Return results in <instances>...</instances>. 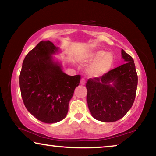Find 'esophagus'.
Segmentation results:
<instances>
[{
    "mask_svg": "<svg viewBox=\"0 0 156 156\" xmlns=\"http://www.w3.org/2000/svg\"><path fill=\"white\" fill-rule=\"evenodd\" d=\"M80 84L82 85H84L85 84V78H83L82 79H81L80 80Z\"/></svg>",
    "mask_w": 156,
    "mask_h": 156,
    "instance_id": "34e87169",
    "label": "esophagus"
}]
</instances>
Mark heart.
I'll use <instances>...</instances> for the list:
<instances>
[{
  "label": "heart",
  "instance_id": "heart-1",
  "mask_svg": "<svg viewBox=\"0 0 156 156\" xmlns=\"http://www.w3.org/2000/svg\"><path fill=\"white\" fill-rule=\"evenodd\" d=\"M87 61H95L89 69V73L94 76H100L108 72L113 65V57L103 51H97L88 53L85 57Z\"/></svg>",
  "mask_w": 156,
  "mask_h": 156
}]
</instances>
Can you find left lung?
Masks as SVG:
<instances>
[{"label": "left lung", "mask_w": 156, "mask_h": 156, "mask_svg": "<svg viewBox=\"0 0 156 156\" xmlns=\"http://www.w3.org/2000/svg\"><path fill=\"white\" fill-rule=\"evenodd\" d=\"M122 55L126 63L86 83L88 108L92 117L101 122L118 121L134 103L138 80L134 60L123 49Z\"/></svg>", "instance_id": "1"}]
</instances>
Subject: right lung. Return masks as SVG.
<instances>
[{
  "mask_svg": "<svg viewBox=\"0 0 156 156\" xmlns=\"http://www.w3.org/2000/svg\"><path fill=\"white\" fill-rule=\"evenodd\" d=\"M58 48L41 41L27 54L19 76L21 97L26 109L46 123L60 122L68 112L69 103L79 85L80 76H69L54 62Z\"/></svg>",
  "mask_w": 156,
  "mask_h": 156,
  "instance_id": "add662e5",
  "label": "right lung"
}]
</instances>
